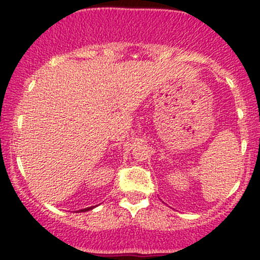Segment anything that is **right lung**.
I'll list each match as a JSON object with an SVG mask.
<instances>
[{"label":"right lung","mask_w":260,"mask_h":260,"mask_svg":"<svg viewBox=\"0 0 260 260\" xmlns=\"http://www.w3.org/2000/svg\"><path fill=\"white\" fill-rule=\"evenodd\" d=\"M91 209H94V206H90V208H85V209H81V210H79L80 212H84V211H89L91 210Z\"/></svg>","instance_id":"obj_1"}]
</instances>
